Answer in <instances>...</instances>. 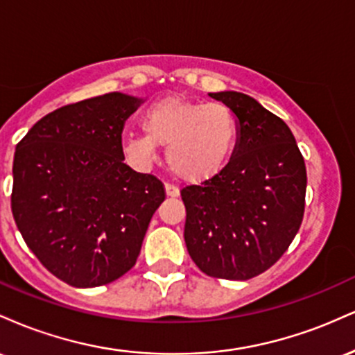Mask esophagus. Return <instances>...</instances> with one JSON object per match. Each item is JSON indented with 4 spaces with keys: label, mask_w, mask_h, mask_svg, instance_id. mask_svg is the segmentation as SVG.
I'll return each instance as SVG.
<instances>
[{
    "label": "esophagus",
    "mask_w": 355,
    "mask_h": 355,
    "mask_svg": "<svg viewBox=\"0 0 355 355\" xmlns=\"http://www.w3.org/2000/svg\"><path fill=\"white\" fill-rule=\"evenodd\" d=\"M165 191L168 197H178V195H180V190H178V187L173 185V183H165Z\"/></svg>",
    "instance_id": "esophagus-1"
}]
</instances>
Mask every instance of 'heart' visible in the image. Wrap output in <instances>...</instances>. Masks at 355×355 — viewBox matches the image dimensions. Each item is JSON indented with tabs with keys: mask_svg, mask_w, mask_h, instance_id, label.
<instances>
[{
	"mask_svg": "<svg viewBox=\"0 0 355 355\" xmlns=\"http://www.w3.org/2000/svg\"><path fill=\"white\" fill-rule=\"evenodd\" d=\"M144 132L125 138L123 152L133 164L148 166L158 146H166V160L175 175L203 182L222 172L239 140V121L225 103L165 98L150 105L141 116Z\"/></svg>",
	"mask_w": 355,
	"mask_h": 355,
	"instance_id": "1",
	"label": "heart"
}]
</instances>
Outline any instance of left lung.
<instances>
[{
    "label": "left lung",
    "instance_id": "1",
    "mask_svg": "<svg viewBox=\"0 0 355 355\" xmlns=\"http://www.w3.org/2000/svg\"><path fill=\"white\" fill-rule=\"evenodd\" d=\"M210 96L234 110L239 140L222 172L180 190L183 237L203 274L248 280L274 266L299 232L307 172L282 118L243 93Z\"/></svg>",
    "mask_w": 355,
    "mask_h": 355
}]
</instances>
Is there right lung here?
<instances>
[{
	"instance_id": "right-lung-1",
	"label": "right lung",
	"mask_w": 355,
	"mask_h": 355,
	"mask_svg": "<svg viewBox=\"0 0 355 355\" xmlns=\"http://www.w3.org/2000/svg\"><path fill=\"white\" fill-rule=\"evenodd\" d=\"M141 100L107 93L64 105L16 145L11 211L48 272L80 288L135 266L164 183L123 164L121 132Z\"/></svg>"
}]
</instances>
